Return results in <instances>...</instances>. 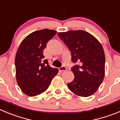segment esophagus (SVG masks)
Instances as JSON below:
<instances>
[{
  "instance_id": "34e87169",
  "label": "esophagus",
  "mask_w": 120,
  "mask_h": 120,
  "mask_svg": "<svg viewBox=\"0 0 120 120\" xmlns=\"http://www.w3.org/2000/svg\"><path fill=\"white\" fill-rule=\"evenodd\" d=\"M67 70V68H66L65 66H63V67H62L61 68H59V71L60 72H63V71H65Z\"/></svg>"
}]
</instances>
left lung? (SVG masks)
Returning a JSON list of instances; mask_svg holds the SVG:
<instances>
[{
    "instance_id": "8db88e82",
    "label": "left lung",
    "mask_w": 120,
    "mask_h": 120,
    "mask_svg": "<svg viewBox=\"0 0 120 120\" xmlns=\"http://www.w3.org/2000/svg\"><path fill=\"white\" fill-rule=\"evenodd\" d=\"M58 35L71 52L72 61L77 63L71 69L74 79L68 84V88L78 96H91L104 78L105 58L102 45L82 30L59 32Z\"/></svg>"
}]
</instances>
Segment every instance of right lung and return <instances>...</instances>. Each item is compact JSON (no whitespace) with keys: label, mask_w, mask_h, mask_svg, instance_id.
<instances>
[{"label":"right lung","mask_w":120,"mask_h":120,"mask_svg":"<svg viewBox=\"0 0 120 120\" xmlns=\"http://www.w3.org/2000/svg\"><path fill=\"white\" fill-rule=\"evenodd\" d=\"M56 34L44 29L29 34L20 43L15 56L17 83L24 94L30 97L45 92L58 69L49 65L43 51L46 44Z\"/></svg>","instance_id":"obj_1"}]
</instances>
